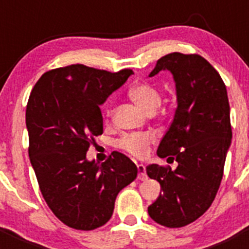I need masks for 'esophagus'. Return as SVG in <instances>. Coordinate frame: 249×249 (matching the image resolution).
I'll list each match as a JSON object with an SVG mask.
<instances>
[{
    "label": "esophagus",
    "mask_w": 249,
    "mask_h": 249,
    "mask_svg": "<svg viewBox=\"0 0 249 249\" xmlns=\"http://www.w3.org/2000/svg\"><path fill=\"white\" fill-rule=\"evenodd\" d=\"M137 169H138V179H141V181H144V179H147L146 167H144L142 163H138Z\"/></svg>",
    "instance_id": "obj_1"
}]
</instances>
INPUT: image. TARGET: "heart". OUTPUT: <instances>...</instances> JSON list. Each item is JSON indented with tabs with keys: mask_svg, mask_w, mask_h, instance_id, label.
<instances>
[{
	"mask_svg": "<svg viewBox=\"0 0 249 249\" xmlns=\"http://www.w3.org/2000/svg\"><path fill=\"white\" fill-rule=\"evenodd\" d=\"M129 97L135 101L140 107L146 112L151 113L157 109L160 103V93L155 86L142 82L133 86L129 89ZM113 114L112 106H108L106 109V117L111 118ZM156 141V136L151 132L144 133H127L118 140L117 144L121 149L135 156V157H144L148 155L149 147Z\"/></svg>",
	"mask_w": 249,
	"mask_h": 249,
	"instance_id": "heart-1",
	"label": "heart"
}]
</instances>
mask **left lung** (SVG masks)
<instances>
[{"mask_svg":"<svg viewBox=\"0 0 249 249\" xmlns=\"http://www.w3.org/2000/svg\"><path fill=\"white\" fill-rule=\"evenodd\" d=\"M162 70L173 74L177 108L157 155L178 166H147L148 177L162 190L148 214L164 227L181 228L198 219L218 192L232 141L230 102L219 73L199 54H166L149 77Z\"/></svg>","mask_w":249,"mask_h":249,"instance_id":"8db88e82","label":"left lung"}]
</instances>
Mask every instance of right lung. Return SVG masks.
I'll list each match as a JSON object with an SVG mask.
<instances>
[{
    "mask_svg": "<svg viewBox=\"0 0 249 249\" xmlns=\"http://www.w3.org/2000/svg\"><path fill=\"white\" fill-rule=\"evenodd\" d=\"M132 73L71 65L43 73L31 91L28 156L46 203L68 227L92 231L107 223L118 192L137 177L136 164L120 152L101 164L86 160L103 133L100 106Z\"/></svg>",
    "mask_w": 249,
    "mask_h": 249,
    "instance_id": "obj_1",
    "label": "right lung"
}]
</instances>
